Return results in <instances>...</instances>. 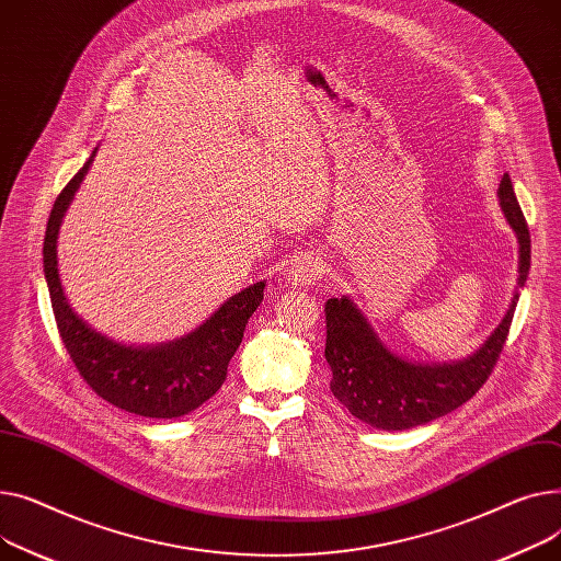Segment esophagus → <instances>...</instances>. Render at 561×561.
Masks as SVG:
<instances>
[{
	"label": "esophagus",
	"instance_id": "obj_1",
	"mask_svg": "<svg viewBox=\"0 0 561 561\" xmlns=\"http://www.w3.org/2000/svg\"><path fill=\"white\" fill-rule=\"evenodd\" d=\"M321 272H323V262L319 253L310 251L291 260V265L287 267V283L294 287H306L319 280Z\"/></svg>",
	"mask_w": 561,
	"mask_h": 561
}]
</instances>
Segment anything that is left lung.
Returning a JSON list of instances; mask_svg holds the SVG:
<instances>
[{
  "instance_id": "left-lung-1",
  "label": "left lung",
  "mask_w": 561,
  "mask_h": 561,
  "mask_svg": "<svg viewBox=\"0 0 561 561\" xmlns=\"http://www.w3.org/2000/svg\"><path fill=\"white\" fill-rule=\"evenodd\" d=\"M501 210L518 240V280L512 304L484 344L453 362H416L387 348L351 296L325 304V359L331 365L333 397L359 421L378 431H410L431 423L462 403L484 385L503 351L518 304V289L530 274V230L525 224L512 179L499 187Z\"/></svg>"
}]
</instances>
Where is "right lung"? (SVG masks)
<instances>
[{"label": "right lung", "mask_w": 561, "mask_h": 561, "mask_svg": "<svg viewBox=\"0 0 561 561\" xmlns=\"http://www.w3.org/2000/svg\"><path fill=\"white\" fill-rule=\"evenodd\" d=\"M96 156V147L77 176L62 187L51 208L43 265L58 333L83 380L115 408L147 416L176 419L204 405L226 380L230 357L236 355L249 317L262 304L265 280L253 283L224 301L192 333L153 346L122 344L92 328L75 312L58 274V230L83 176Z\"/></svg>", "instance_id": "obj_1"}]
</instances>
